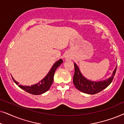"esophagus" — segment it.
I'll use <instances>...</instances> for the list:
<instances>
[{"label": "esophagus", "mask_w": 124, "mask_h": 124, "mask_svg": "<svg viewBox=\"0 0 124 124\" xmlns=\"http://www.w3.org/2000/svg\"><path fill=\"white\" fill-rule=\"evenodd\" d=\"M64 58H65V59L66 60H70L71 59V58H70V56H69V55H65V56H64Z\"/></svg>", "instance_id": "1"}]
</instances>
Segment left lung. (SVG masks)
Instances as JSON below:
<instances>
[{
    "mask_svg": "<svg viewBox=\"0 0 124 124\" xmlns=\"http://www.w3.org/2000/svg\"><path fill=\"white\" fill-rule=\"evenodd\" d=\"M74 65L75 72L73 81L74 86L81 92L91 95L95 94L96 93L101 92L103 90L107 87L112 81L117 69L116 65L115 69L113 71L112 76L108 78L103 81L94 82L87 79L82 75L77 64L74 63Z\"/></svg>",
    "mask_w": 124,
    "mask_h": 124,
    "instance_id": "obj_1",
    "label": "left lung"
}]
</instances>
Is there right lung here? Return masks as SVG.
I'll return each mask as SVG.
<instances>
[{
  "label": "right lung",
  "mask_w": 124,
  "mask_h": 124,
  "mask_svg": "<svg viewBox=\"0 0 124 124\" xmlns=\"http://www.w3.org/2000/svg\"><path fill=\"white\" fill-rule=\"evenodd\" d=\"M62 59L56 62L54 65H52L51 68L49 71L48 73L41 81L35 85H33L31 86H23L21 85H18V82L15 80V79L12 77V79L16 85H18V87L23 90L26 92L33 95H40L43 94L48 90L51 86L52 82L54 80V76L55 74V70L59 66L62 64Z\"/></svg>",
  "instance_id": "obj_1"
}]
</instances>
